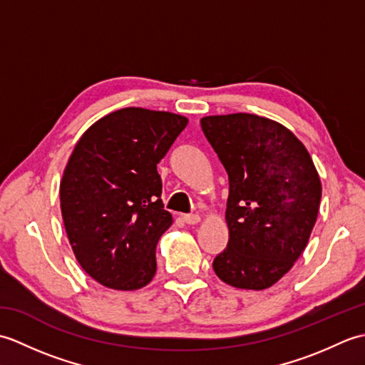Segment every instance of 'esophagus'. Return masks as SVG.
<instances>
[{
    "label": "esophagus",
    "instance_id": "1",
    "mask_svg": "<svg viewBox=\"0 0 365 365\" xmlns=\"http://www.w3.org/2000/svg\"><path fill=\"white\" fill-rule=\"evenodd\" d=\"M183 221L192 226V224H197L200 221V216L199 215H183Z\"/></svg>",
    "mask_w": 365,
    "mask_h": 365
}]
</instances>
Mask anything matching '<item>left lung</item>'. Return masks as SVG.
Masks as SVG:
<instances>
[{
	"label": "left lung",
	"mask_w": 365,
	"mask_h": 365,
	"mask_svg": "<svg viewBox=\"0 0 365 365\" xmlns=\"http://www.w3.org/2000/svg\"><path fill=\"white\" fill-rule=\"evenodd\" d=\"M229 175V243L213 260L222 282L265 290L306 250L322 199L307 149L282 123L234 113L200 119Z\"/></svg>",
	"instance_id": "obj_1"
}]
</instances>
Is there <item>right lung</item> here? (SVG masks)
Segmentation results:
<instances>
[{
    "instance_id": "1",
    "label": "right lung",
    "mask_w": 365,
    "mask_h": 365,
    "mask_svg": "<svg viewBox=\"0 0 365 365\" xmlns=\"http://www.w3.org/2000/svg\"><path fill=\"white\" fill-rule=\"evenodd\" d=\"M185 115L122 108L84 131L59 185L61 212L81 268L108 289L149 284L155 247L173 224L157 165L187 127Z\"/></svg>"
}]
</instances>
